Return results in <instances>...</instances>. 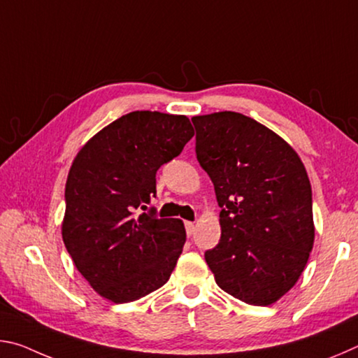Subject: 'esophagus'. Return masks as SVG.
Here are the masks:
<instances>
[{
	"mask_svg": "<svg viewBox=\"0 0 358 358\" xmlns=\"http://www.w3.org/2000/svg\"><path fill=\"white\" fill-rule=\"evenodd\" d=\"M185 227H186V234H187V237H192L194 232H196V224H194V222H189V221H186V222H185Z\"/></svg>",
	"mask_w": 358,
	"mask_h": 358,
	"instance_id": "34e87169",
	"label": "esophagus"
}]
</instances>
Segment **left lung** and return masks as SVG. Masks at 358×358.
I'll use <instances>...</instances> for the list:
<instances>
[{
  "instance_id": "8db88e82",
  "label": "left lung",
  "mask_w": 358,
  "mask_h": 358,
  "mask_svg": "<svg viewBox=\"0 0 358 358\" xmlns=\"http://www.w3.org/2000/svg\"><path fill=\"white\" fill-rule=\"evenodd\" d=\"M197 161L213 181L221 240L205 252L216 284L271 305L299 281L314 243L313 192L290 145L246 115L192 118Z\"/></svg>"
}]
</instances>
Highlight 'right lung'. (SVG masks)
Segmentation results:
<instances>
[{"instance_id":"right-lung-1","label":"right lung","mask_w":358,"mask_h":358,"mask_svg":"<svg viewBox=\"0 0 358 358\" xmlns=\"http://www.w3.org/2000/svg\"><path fill=\"white\" fill-rule=\"evenodd\" d=\"M194 129L185 115L136 110L78 151L66 181L63 241L82 276L113 303L142 299L169 281L183 251L181 220L138 213L156 194V172Z\"/></svg>"}]
</instances>
